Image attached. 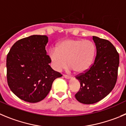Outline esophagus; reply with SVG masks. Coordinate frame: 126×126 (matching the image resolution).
I'll use <instances>...</instances> for the list:
<instances>
[{
    "label": "esophagus",
    "mask_w": 126,
    "mask_h": 126,
    "mask_svg": "<svg viewBox=\"0 0 126 126\" xmlns=\"http://www.w3.org/2000/svg\"><path fill=\"white\" fill-rule=\"evenodd\" d=\"M63 77H64V78H66V79H71V78H72V77H71V76H68V75H63Z\"/></svg>",
    "instance_id": "34e87169"
}]
</instances>
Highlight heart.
Wrapping results in <instances>:
<instances>
[{
  "label": "heart",
  "mask_w": 126,
  "mask_h": 126,
  "mask_svg": "<svg viewBox=\"0 0 126 126\" xmlns=\"http://www.w3.org/2000/svg\"><path fill=\"white\" fill-rule=\"evenodd\" d=\"M96 48L90 40L66 39L57 45L56 49L49 51L53 68L61 71L68 66L77 73H83L90 68L93 63Z\"/></svg>",
  "instance_id": "heart-1"
}]
</instances>
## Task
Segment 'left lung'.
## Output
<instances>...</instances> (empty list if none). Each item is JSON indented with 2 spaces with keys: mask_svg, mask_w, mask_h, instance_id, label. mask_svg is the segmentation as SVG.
<instances>
[{
  "mask_svg": "<svg viewBox=\"0 0 126 126\" xmlns=\"http://www.w3.org/2000/svg\"><path fill=\"white\" fill-rule=\"evenodd\" d=\"M96 48L93 64L84 73L76 76L80 89L75 97L81 103L91 104L103 99L116 84L119 56L113 45L105 39L93 36Z\"/></svg>",
  "mask_w": 126,
  "mask_h": 126,
  "instance_id": "obj_1",
  "label": "left lung"
}]
</instances>
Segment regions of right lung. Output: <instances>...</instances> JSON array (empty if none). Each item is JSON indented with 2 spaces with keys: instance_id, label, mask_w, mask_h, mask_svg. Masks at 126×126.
Listing matches in <instances>:
<instances>
[{
  "instance_id": "add662e5",
  "label": "right lung",
  "mask_w": 126,
  "mask_h": 126,
  "mask_svg": "<svg viewBox=\"0 0 126 126\" xmlns=\"http://www.w3.org/2000/svg\"><path fill=\"white\" fill-rule=\"evenodd\" d=\"M46 35H33L17 41L7 56V78L10 90L22 100L35 103L49 93L56 78L62 76L51 68Z\"/></svg>"
}]
</instances>
